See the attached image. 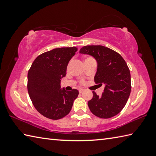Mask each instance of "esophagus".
I'll list each match as a JSON object with an SVG mask.
<instances>
[{
    "mask_svg": "<svg viewBox=\"0 0 156 156\" xmlns=\"http://www.w3.org/2000/svg\"><path fill=\"white\" fill-rule=\"evenodd\" d=\"M83 91H84L83 89H79V92H80V93H82Z\"/></svg>",
    "mask_w": 156,
    "mask_h": 156,
    "instance_id": "esophagus-1",
    "label": "esophagus"
}]
</instances>
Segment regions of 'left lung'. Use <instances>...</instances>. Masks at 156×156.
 Returning <instances> with one entry per match:
<instances>
[{
    "label": "left lung",
    "mask_w": 156,
    "mask_h": 156,
    "mask_svg": "<svg viewBox=\"0 0 156 156\" xmlns=\"http://www.w3.org/2000/svg\"><path fill=\"white\" fill-rule=\"evenodd\" d=\"M80 53L93 56L98 63L94 77L96 84H105L101 96L93 91L88 102L91 113L100 118H109L122 110L131 93V74L125 60L113 50L102 45H87Z\"/></svg>",
    "instance_id": "8db88e82"
}]
</instances>
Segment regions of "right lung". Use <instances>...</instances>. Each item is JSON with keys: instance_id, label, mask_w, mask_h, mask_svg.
<instances>
[{"instance_id": "1", "label": "right lung", "mask_w": 156, "mask_h": 156, "mask_svg": "<svg viewBox=\"0 0 156 156\" xmlns=\"http://www.w3.org/2000/svg\"><path fill=\"white\" fill-rule=\"evenodd\" d=\"M77 47H61L36 58L28 72L27 90L34 107L44 117L58 120L67 115L78 97L77 89L67 91L60 87L67 65Z\"/></svg>"}]
</instances>
